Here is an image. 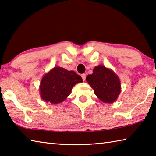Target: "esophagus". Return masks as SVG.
I'll return each instance as SVG.
<instances>
[{
	"label": "esophagus",
	"mask_w": 156,
	"mask_h": 156,
	"mask_svg": "<svg viewBox=\"0 0 156 156\" xmlns=\"http://www.w3.org/2000/svg\"><path fill=\"white\" fill-rule=\"evenodd\" d=\"M82 78H83V80L84 81L85 80V79H86V75L85 74H82Z\"/></svg>",
	"instance_id": "1"
}]
</instances>
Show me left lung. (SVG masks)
Returning a JSON list of instances; mask_svg holds the SVG:
<instances>
[{
	"label": "left lung",
	"instance_id": "obj_1",
	"mask_svg": "<svg viewBox=\"0 0 156 156\" xmlns=\"http://www.w3.org/2000/svg\"><path fill=\"white\" fill-rule=\"evenodd\" d=\"M86 80L94 90L95 95L104 103L115 102L120 95L121 85L119 78L111 69L105 66H95L92 74L87 76Z\"/></svg>",
	"mask_w": 156,
	"mask_h": 156
}]
</instances>
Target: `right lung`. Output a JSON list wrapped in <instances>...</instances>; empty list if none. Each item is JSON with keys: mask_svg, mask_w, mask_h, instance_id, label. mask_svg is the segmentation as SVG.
<instances>
[{"mask_svg": "<svg viewBox=\"0 0 156 156\" xmlns=\"http://www.w3.org/2000/svg\"><path fill=\"white\" fill-rule=\"evenodd\" d=\"M80 83L83 79L75 72L55 67L42 77L39 85L41 98L46 103H61L69 95L72 88Z\"/></svg>", "mask_w": 156, "mask_h": 156, "instance_id": "1", "label": "right lung"}]
</instances>
